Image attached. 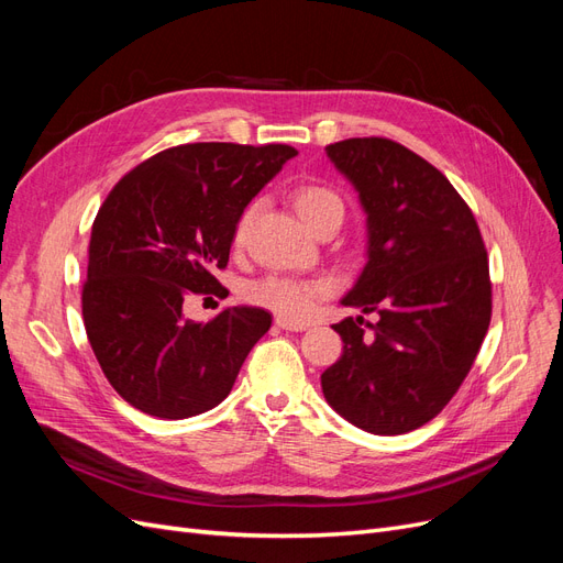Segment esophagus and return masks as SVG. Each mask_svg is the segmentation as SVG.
Returning a JSON list of instances; mask_svg holds the SVG:
<instances>
[{"instance_id": "34e87169", "label": "esophagus", "mask_w": 563, "mask_h": 563, "mask_svg": "<svg viewBox=\"0 0 563 563\" xmlns=\"http://www.w3.org/2000/svg\"><path fill=\"white\" fill-rule=\"evenodd\" d=\"M275 323H277V327H279L282 331H305V329H308V323H302V321H288V319H284V317H277Z\"/></svg>"}]
</instances>
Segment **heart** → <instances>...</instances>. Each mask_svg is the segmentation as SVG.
Masks as SVG:
<instances>
[{
  "mask_svg": "<svg viewBox=\"0 0 563 563\" xmlns=\"http://www.w3.org/2000/svg\"><path fill=\"white\" fill-rule=\"evenodd\" d=\"M294 209L302 218V223L312 232L327 223V220H340L343 223L345 216V199L331 185L323 183H302L291 192ZM258 211V203H249V207L240 213L232 230V244L242 246L249 228L253 223V216ZM331 294V284L323 279H296V277H279L269 275L258 282H253L246 288V298L253 305H261L265 310H272L275 314L300 321L314 310V302L319 298H327Z\"/></svg>",
  "mask_w": 563,
  "mask_h": 563,
  "instance_id": "obj_1",
  "label": "heart"
}]
</instances>
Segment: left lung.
Returning a JSON list of instances; mask_svg holds the SVG:
<instances>
[{
    "mask_svg": "<svg viewBox=\"0 0 563 563\" xmlns=\"http://www.w3.org/2000/svg\"><path fill=\"white\" fill-rule=\"evenodd\" d=\"M368 216V263L333 323L340 360L321 373L335 411L373 434H404L444 411L482 350L493 291L467 201L428 159L383 135L327 145Z\"/></svg>",
    "mask_w": 563,
    "mask_h": 563,
    "instance_id": "8db88e82",
    "label": "left lung"
}]
</instances>
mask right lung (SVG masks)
I'll use <instances>...</instances> for the list:
<instances>
[{
    "label": "right lung",
    "mask_w": 563,
    "mask_h": 563,
    "mask_svg": "<svg viewBox=\"0 0 563 563\" xmlns=\"http://www.w3.org/2000/svg\"><path fill=\"white\" fill-rule=\"evenodd\" d=\"M291 145L185 143L119 178L91 228L81 286L84 327L117 395L139 411L180 420L223 401L272 317L223 308L185 321L187 296H220L213 269L232 230Z\"/></svg>",
    "instance_id": "obj_1"
}]
</instances>
